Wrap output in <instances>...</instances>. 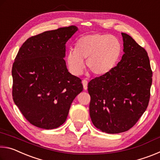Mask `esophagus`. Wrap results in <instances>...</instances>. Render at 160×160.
Wrapping results in <instances>:
<instances>
[{"instance_id":"1","label":"esophagus","mask_w":160,"mask_h":160,"mask_svg":"<svg viewBox=\"0 0 160 160\" xmlns=\"http://www.w3.org/2000/svg\"><path fill=\"white\" fill-rule=\"evenodd\" d=\"M82 85H83L84 90H86L87 89H88V80H82Z\"/></svg>"}]
</instances>
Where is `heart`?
I'll return each instance as SVG.
<instances>
[{
  "mask_svg": "<svg viewBox=\"0 0 160 160\" xmlns=\"http://www.w3.org/2000/svg\"><path fill=\"white\" fill-rule=\"evenodd\" d=\"M121 46L116 37L109 34L94 33L81 37L75 49H70L66 61L70 71L75 75L82 73L84 61L94 75L106 73L114 66L121 53Z\"/></svg>",
  "mask_w": 160,
  "mask_h": 160,
  "instance_id": "b5f03b06",
  "label": "heart"
}]
</instances>
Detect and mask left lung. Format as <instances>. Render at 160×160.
<instances>
[{"mask_svg":"<svg viewBox=\"0 0 160 160\" xmlns=\"http://www.w3.org/2000/svg\"><path fill=\"white\" fill-rule=\"evenodd\" d=\"M121 34L124 54L121 61L88 86L92 122L99 131L112 134L135 125L148 106L152 82L147 51L128 34Z\"/></svg>","mask_w":160,"mask_h":160,"instance_id":"obj_1","label":"left lung"}]
</instances>
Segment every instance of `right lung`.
I'll use <instances>...</instances> for the list:
<instances>
[{"label": "right lung", "mask_w": 160, "mask_h": 160, "mask_svg": "<svg viewBox=\"0 0 160 160\" xmlns=\"http://www.w3.org/2000/svg\"><path fill=\"white\" fill-rule=\"evenodd\" d=\"M78 30L71 25L28 38L12 68V99L29 123L53 129L66 121L72 101L83 90L80 78L70 73L66 43Z\"/></svg>", "instance_id": "right-lung-1"}]
</instances>
